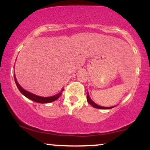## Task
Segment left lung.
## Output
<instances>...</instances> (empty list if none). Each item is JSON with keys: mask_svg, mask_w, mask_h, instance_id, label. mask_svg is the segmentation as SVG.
<instances>
[{"mask_svg": "<svg viewBox=\"0 0 150 150\" xmlns=\"http://www.w3.org/2000/svg\"><path fill=\"white\" fill-rule=\"evenodd\" d=\"M87 102L89 103V104L92 105L93 107L96 108H102V109H108V108H111L113 107H114V106H113V107H104V106H99V105H97V104H95V103L93 101L92 99H91V98L89 97V94L87 93Z\"/></svg>", "mask_w": 150, "mask_h": 150, "instance_id": "8db88e82", "label": "left lung"}]
</instances>
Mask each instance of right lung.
<instances>
[{"label":"right lung","instance_id":"1","mask_svg":"<svg viewBox=\"0 0 150 150\" xmlns=\"http://www.w3.org/2000/svg\"><path fill=\"white\" fill-rule=\"evenodd\" d=\"M15 83H16L17 87L20 92L23 94L24 96H25L26 97L28 98V99H31V100L35 101V102L37 103H41V104H44V103H50V102H52V101H54L56 99H58V98L60 97V96L62 94V92L64 90V88H63L61 89L60 92H58L56 94H54V95L51 96V97H42V96H39V95H36V94H32L28 91L25 90L22 87L18 84V81L16 80V77L15 76Z\"/></svg>","mask_w":150,"mask_h":150}]
</instances>
